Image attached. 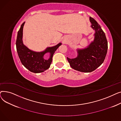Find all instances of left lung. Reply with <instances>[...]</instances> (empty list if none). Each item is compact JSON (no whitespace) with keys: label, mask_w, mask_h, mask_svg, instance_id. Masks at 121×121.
I'll list each match as a JSON object with an SVG mask.
<instances>
[{"label":"left lung","mask_w":121,"mask_h":121,"mask_svg":"<svg viewBox=\"0 0 121 121\" xmlns=\"http://www.w3.org/2000/svg\"><path fill=\"white\" fill-rule=\"evenodd\" d=\"M91 27L95 31L94 39L84 48H78V56L67 60L71 67L81 72L90 73L99 67L104 62L107 53L108 43L105 33L94 19L90 17Z\"/></svg>","instance_id":"8db88e82"}]
</instances>
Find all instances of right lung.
Masks as SVG:
<instances>
[{
    "label": "right lung",
    "mask_w": 121,
    "mask_h": 121,
    "mask_svg": "<svg viewBox=\"0 0 121 121\" xmlns=\"http://www.w3.org/2000/svg\"><path fill=\"white\" fill-rule=\"evenodd\" d=\"M25 22L21 25L17 32L16 40V48L19 58L22 64L27 69L34 73L43 72L50 67L52 63L53 55L56 49L62 44L59 43L56 46L48 47L44 50L37 52L32 50L24 45L23 41V28ZM50 54L48 59L44 58V55Z\"/></svg>",
    "instance_id": "add662e5"
}]
</instances>
